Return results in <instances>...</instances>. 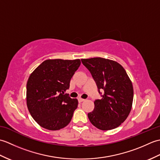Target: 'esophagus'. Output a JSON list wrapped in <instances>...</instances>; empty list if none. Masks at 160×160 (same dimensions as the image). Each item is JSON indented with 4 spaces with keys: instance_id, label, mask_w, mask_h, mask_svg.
Segmentation results:
<instances>
[{
    "instance_id": "1",
    "label": "esophagus",
    "mask_w": 160,
    "mask_h": 160,
    "mask_svg": "<svg viewBox=\"0 0 160 160\" xmlns=\"http://www.w3.org/2000/svg\"><path fill=\"white\" fill-rule=\"evenodd\" d=\"M84 100H85L82 99V98H78V102H83Z\"/></svg>"
}]
</instances>
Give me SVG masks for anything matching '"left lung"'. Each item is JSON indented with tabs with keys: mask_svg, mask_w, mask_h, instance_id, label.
<instances>
[{
	"mask_svg": "<svg viewBox=\"0 0 160 160\" xmlns=\"http://www.w3.org/2000/svg\"><path fill=\"white\" fill-rule=\"evenodd\" d=\"M81 61L90 71L102 97L94 101V109L88 113L90 122L103 131L118 127L127 118L133 99L132 82L125 69L117 62L102 58Z\"/></svg>",
	"mask_w": 160,
	"mask_h": 160,
	"instance_id": "obj_1",
	"label": "left lung"
}]
</instances>
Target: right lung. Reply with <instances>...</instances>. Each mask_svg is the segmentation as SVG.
Listing matches in <instances>:
<instances>
[{"label": "right lung", "instance_id": "1", "mask_svg": "<svg viewBox=\"0 0 160 160\" xmlns=\"http://www.w3.org/2000/svg\"><path fill=\"white\" fill-rule=\"evenodd\" d=\"M80 64L79 59L47 60L30 75L27 105L33 120L42 127L56 131L71 122L78 102L64 91Z\"/></svg>", "mask_w": 160, "mask_h": 160}]
</instances>
